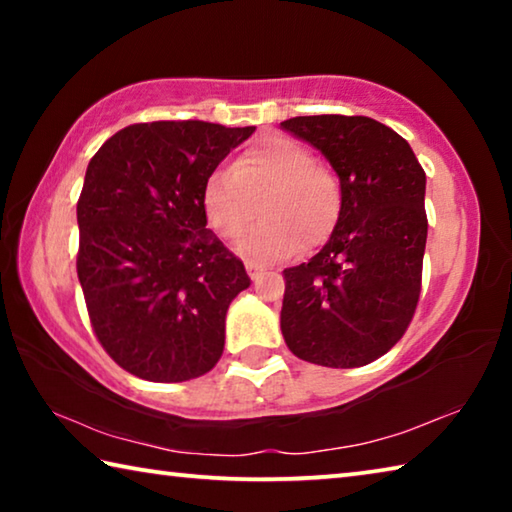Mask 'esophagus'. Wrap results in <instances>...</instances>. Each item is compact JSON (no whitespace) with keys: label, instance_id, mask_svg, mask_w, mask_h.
Here are the masks:
<instances>
[{"label":"esophagus","instance_id":"esophagus-1","mask_svg":"<svg viewBox=\"0 0 512 512\" xmlns=\"http://www.w3.org/2000/svg\"><path fill=\"white\" fill-rule=\"evenodd\" d=\"M246 271H248L250 280H253V282H259V277H262V268L253 264V262H246Z\"/></svg>","mask_w":512,"mask_h":512}]
</instances>
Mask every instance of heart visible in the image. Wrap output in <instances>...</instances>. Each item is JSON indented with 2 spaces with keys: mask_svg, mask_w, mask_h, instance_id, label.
I'll use <instances>...</instances> for the list:
<instances>
[{
  "mask_svg": "<svg viewBox=\"0 0 512 512\" xmlns=\"http://www.w3.org/2000/svg\"><path fill=\"white\" fill-rule=\"evenodd\" d=\"M257 203L264 221L237 250L253 264L280 262L329 239L341 216V183L305 144L271 135L241 151L232 169H214L201 192L207 225L225 241L253 223Z\"/></svg>",
  "mask_w": 512,
  "mask_h": 512,
  "instance_id": "1",
  "label": "heart"
}]
</instances>
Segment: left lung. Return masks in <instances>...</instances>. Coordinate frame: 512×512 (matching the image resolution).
Returning <instances> with one entry per match:
<instances>
[{"label": "left lung", "mask_w": 512, "mask_h": 512, "mask_svg": "<svg viewBox=\"0 0 512 512\" xmlns=\"http://www.w3.org/2000/svg\"><path fill=\"white\" fill-rule=\"evenodd\" d=\"M280 128L325 155L343 196L320 253L284 268L282 336L302 361L366 366L402 339L418 307L427 176L409 142L370 117H293Z\"/></svg>", "instance_id": "1"}]
</instances>
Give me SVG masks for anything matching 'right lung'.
Instances as JSON below:
<instances>
[{"instance_id":"add662e5","label":"right lung","mask_w":512,"mask_h":512,"mask_svg":"<svg viewBox=\"0 0 512 512\" xmlns=\"http://www.w3.org/2000/svg\"><path fill=\"white\" fill-rule=\"evenodd\" d=\"M255 133L207 121L126 126L90 160L76 205V271L94 334L131 375L171 384L210 372L244 264L207 230L203 183Z\"/></svg>"}]
</instances>
